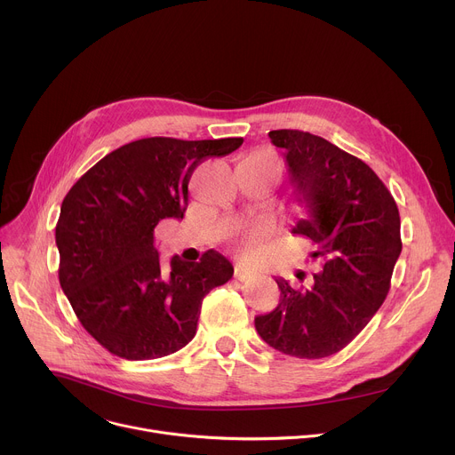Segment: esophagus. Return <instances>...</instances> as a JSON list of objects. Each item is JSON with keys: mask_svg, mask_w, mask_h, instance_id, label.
I'll list each match as a JSON object with an SVG mask.
<instances>
[{"mask_svg": "<svg viewBox=\"0 0 455 455\" xmlns=\"http://www.w3.org/2000/svg\"><path fill=\"white\" fill-rule=\"evenodd\" d=\"M234 277H235V281H241V283H244V281H250V279L253 277V272H250V270H244V268H235V274H234Z\"/></svg>", "mask_w": 455, "mask_h": 455, "instance_id": "obj_1", "label": "esophagus"}]
</instances>
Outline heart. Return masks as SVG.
Listing matches in <instances>:
<instances>
[{"mask_svg": "<svg viewBox=\"0 0 455 455\" xmlns=\"http://www.w3.org/2000/svg\"><path fill=\"white\" fill-rule=\"evenodd\" d=\"M248 158H255V160H261L272 165H277L275 156L270 151H255L251 153ZM274 230V223L270 220H253L248 223L239 225L234 234H232V244L244 255L253 257L261 250L265 239L272 234Z\"/></svg>", "mask_w": 455, "mask_h": 455, "instance_id": "obj_1", "label": "heart"}]
</instances>
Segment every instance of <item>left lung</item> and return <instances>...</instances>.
<instances>
[{"mask_svg":"<svg viewBox=\"0 0 455 455\" xmlns=\"http://www.w3.org/2000/svg\"><path fill=\"white\" fill-rule=\"evenodd\" d=\"M284 149L290 180L307 216L293 234L313 241L322 272L293 286L277 277L279 306L255 316L274 349L297 358H326L344 349L383 304L402 253L400 212L393 194L360 158L326 139L270 132ZM304 281V274H297Z\"/></svg>","mask_w":455,"mask_h":455,"instance_id":"obj_1","label":"left lung"}]
</instances>
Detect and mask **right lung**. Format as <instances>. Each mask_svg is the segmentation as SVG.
Wrapping results in <instances>:
<instances>
[{"label":"right lung","instance_id":"right-lung-1","mask_svg":"<svg viewBox=\"0 0 455 455\" xmlns=\"http://www.w3.org/2000/svg\"><path fill=\"white\" fill-rule=\"evenodd\" d=\"M243 139L129 142L99 160L62 200L55 227L59 283L83 328L125 360L162 358L198 328L204 297L228 283L234 267L218 251L196 261L155 248L162 220H181L190 176L204 160L235 151Z\"/></svg>","mask_w":455,"mask_h":455}]
</instances>
